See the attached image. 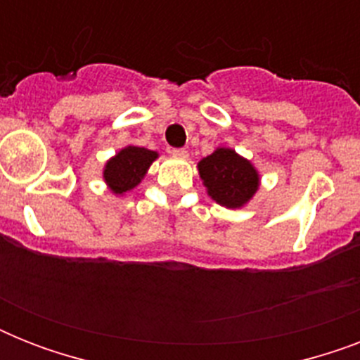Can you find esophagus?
Returning a JSON list of instances; mask_svg holds the SVG:
<instances>
[{
	"label": "esophagus",
	"instance_id": "1",
	"mask_svg": "<svg viewBox=\"0 0 360 360\" xmlns=\"http://www.w3.org/2000/svg\"><path fill=\"white\" fill-rule=\"evenodd\" d=\"M172 155H174V157H177V158H186L188 157V151H186V149H172Z\"/></svg>",
	"mask_w": 360,
	"mask_h": 360
}]
</instances>
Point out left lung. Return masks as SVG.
I'll use <instances>...</instances> for the list:
<instances>
[{"instance_id":"left-lung-1","label":"left lung","mask_w":360,"mask_h":360,"mask_svg":"<svg viewBox=\"0 0 360 360\" xmlns=\"http://www.w3.org/2000/svg\"><path fill=\"white\" fill-rule=\"evenodd\" d=\"M209 196L228 209H239L252 200L259 186V174L233 149L219 147L198 162Z\"/></svg>"}]
</instances>
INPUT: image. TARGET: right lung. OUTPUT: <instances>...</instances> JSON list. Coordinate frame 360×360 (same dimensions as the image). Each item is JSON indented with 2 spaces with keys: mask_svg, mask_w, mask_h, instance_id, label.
<instances>
[{
  "mask_svg": "<svg viewBox=\"0 0 360 360\" xmlns=\"http://www.w3.org/2000/svg\"><path fill=\"white\" fill-rule=\"evenodd\" d=\"M158 157L157 151L146 147L127 146L104 166V181L114 194H124L132 191L147 174L153 160Z\"/></svg>",
  "mask_w": 360,
  "mask_h": 360,
  "instance_id": "obj_1",
  "label": "right lung"
}]
</instances>
